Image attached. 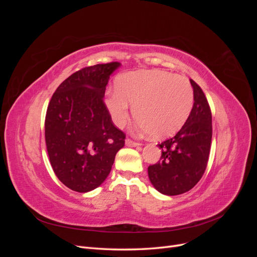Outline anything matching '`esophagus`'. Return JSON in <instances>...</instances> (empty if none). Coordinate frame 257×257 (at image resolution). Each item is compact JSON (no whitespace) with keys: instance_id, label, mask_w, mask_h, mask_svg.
Segmentation results:
<instances>
[{"instance_id":"obj_1","label":"esophagus","mask_w":257,"mask_h":257,"mask_svg":"<svg viewBox=\"0 0 257 257\" xmlns=\"http://www.w3.org/2000/svg\"><path fill=\"white\" fill-rule=\"evenodd\" d=\"M125 144H126L127 146H130V147H138V146H141V145H142L141 143H137V142L132 141V139H130V138H127V139H126V141H125Z\"/></svg>"}]
</instances>
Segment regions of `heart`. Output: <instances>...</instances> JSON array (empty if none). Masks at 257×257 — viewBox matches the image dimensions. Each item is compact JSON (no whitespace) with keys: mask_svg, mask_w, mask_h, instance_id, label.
I'll list each match as a JSON object with an SVG mask.
<instances>
[{"mask_svg":"<svg viewBox=\"0 0 257 257\" xmlns=\"http://www.w3.org/2000/svg\"><path fill=\"white\" fill-rule=\"evenodd\" d=\"M189 80L161 69L139 71L121 76L116 89L108 91L107 109L118 126L126 123L132 105L138 125L154 137L163 138L180 130L193 107Z\"/></svg>","mask_w":257,"mask_h":257,"instance_id":"heart-1","label":"heart"}]
</instances>
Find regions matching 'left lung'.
<instances>
[{
	"mask_svg": "<svg viewBox=\"0 0 257 257\" xmlns=\"http://www.w3.org/2000/svg\"><path fill=\"white\" fill-rule=\"evenodd\" d=\"M194 105L178 133L160 144L162 155L148 167L153 186L165 195H179L193 189L203 177L209 160L212 138V114L205 93L190 80Z\"/></svg>",
	"mask_w": 257,
	"mask_h": 257,
	"instance_id": "1",
	"label": "left lung"
}]
</instances>
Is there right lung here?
I'll use <instances>...</instances> for the list:
<instances>
[{"mask_svg": "<svg viewBox=\"0 0 257 257\" xmlns=\"http://www.w3.org/2000/svg\"><path fill=\"white\" fill-rule=\"evenodd\" d=\"M119 62L83 67L66 78L50 99L45 141L54 174L73 191L96 189L109 175L125 134L104 102L106 85Z\"/></svg>", "mask_w": 257, "mask_h": 257, "instance_id": "right-lung-1", "label": "right lung"}]
</instances>
